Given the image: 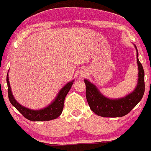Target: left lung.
<instances>
[{
    "label": "left lung",
    "instance_id": "8db88e82",
    "mask_svg": "<svg viewBox=\"0 0 151 151\" xmlns=\"http://www.w3.org/2000/svg\"><path fill=\"white\" fill-rule=\"evenodd\" d=\"M137 64L139 74L138 83L133 92L127 96L117 99H110L103 95L98 88L88 80H84L86 84V95L90 109L96 115L102 117L116 118L122 117L129 113L140 102L145 93V71L138 58Z\"/></svg>",
    "mask_w": 151,
    "mask_h": 151
}]
</instances>
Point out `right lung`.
<instances>
[{
	"mask_svg": "<svg viewBox=\"0 0 151 151\" xmlns=\"http://www.w3.org/2000/svg\"><path fill=\"white\" fill-rule=\"evenodd\" d=\"M74 80H71V82L65 84L63 88L60 90V92L57 94L54 101L46 107L42 109H30L29 108L24 107V106L21 105L19 103L17 102L16 100L14 98L11 91L10 84L9 81V76H6V83L8 86V97L12 105L16 108L17 110L20 112L24 118L32 122H42V121H50L56 119L61 115L64 106V101L66 95L68 93L69 90L71 89L72 84Z\"/></svg>",
	"mask_w": 151,
	"mask_h": 151,
	"instance_id": "right-lung-1",
	"label": "right lung"
}]
</instances>
